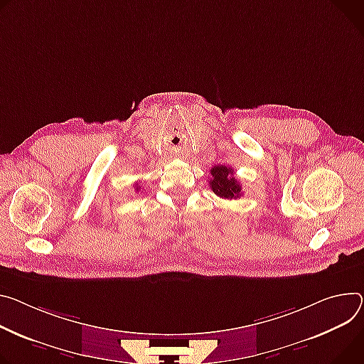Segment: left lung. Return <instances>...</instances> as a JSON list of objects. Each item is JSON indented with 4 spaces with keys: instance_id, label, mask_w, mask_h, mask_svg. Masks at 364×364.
Here are the masks:
<instances>
[{
    "instance_id": "8db88e82",
    "label": "left lung",
    "mask_w": 364,
    "mask_h": 364,
    "mask_svg": "<svg viewBox=\"0 0 364 364\" xmlns=\"http://www.w3.org/2000/svg\"><path fill=\"white\" fill-rule=\"evenodd\" d=\"M210 190L222 199H240L241 184L234 177V170L226 165H215L210 170Z\"/></svg>"
}]
</instances>
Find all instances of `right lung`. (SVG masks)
Wrapping results in <instances>:
<instances>
[{
  "mask_svg": "<svg viewBox=\"0 0 364 364\" xmlns=\"http://www.w3.org/2000/svg\"><path fill=\"white\" fill-rule=\"evenodd\" d=\"M141 187H142V186H139V184H135V190H136V191H139V190H141Z\"/></svg>",
  "mask_w": 364,
  "mask_h": 364,
  "instance_id": "obj_1",
  "label": "right lung"
}]
</instances>
